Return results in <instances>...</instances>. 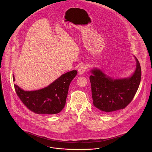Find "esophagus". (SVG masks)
<instances>
[{
    "mask_svg": "<svg viewBox=\"0 0 152 152\" xmlns=\"http://www.w3.org/2000/svg\"><path fill=\"white\" fill-rule=\"evenodd\" d=\"M86 70V68L84 65H80V67L78 69V71H79V73L80 75H83L85 72Z\"/></svg>",
    "mask_w": 152,
    "mask_h": 152,
    "instance_id": "obj_1",
    "label": "esophagus"
}]
</instances>
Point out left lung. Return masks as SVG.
Wrapping results in <instances>:
<instances>
[{
  "mask_svg": "<svg viewBox=\"0 0 152 152\" xmlns=\"http://www.w3.org/2000/svg\"><path fill=\"white\" fill-rule=\"evenodd\" d=\"M134 72L127 77L114 79L101 69L93 68L90 81L94 107L102 112L124 109L132 100L139 86L141 68L137 59Z\"/></svg>",
  "mask_w": 152,
  "mask_h": 152,
  "instance_id": "obj_1",
  "label": "left lung"
}]
</instances>
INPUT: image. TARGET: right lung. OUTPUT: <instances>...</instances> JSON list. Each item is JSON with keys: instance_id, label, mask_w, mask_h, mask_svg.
<instances>
[{"instance_id": "add662e5", "label": "right lung", "mask_w": 152, "mask_h": 152, "mask_svg": "<svg viewBox=\"0 0 152 152\" xmlns=\"http://www.w3.org/2000/svg\"><path fill=\"white\" fill-rule=\"evenodd\" d=\"M77 73L73 70L62 75L48 86L42 88L25 91L14 84L17 96L31 111L39 114H55L64 108L69 87ZM13 81H15L13 74Z\"/></svg>"}]
</instances>
